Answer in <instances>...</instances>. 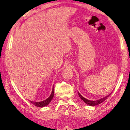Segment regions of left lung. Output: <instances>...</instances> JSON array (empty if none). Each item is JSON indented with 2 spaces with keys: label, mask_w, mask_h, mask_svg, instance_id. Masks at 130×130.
Instances as JSON below:
<instances>
[{
  "label": "left lung",
  "mask_w": 130,
  "mask_h": 130,
  "mask_svg": "<svg viewBox=\"0 0 130 130\" xmlns=\"http://www.w3.org/2000/svg\"><path fill=\"white\" fill-rule=\"evenodd\" d=\"M112 92H111V93L109 94L108 95L104 96V97L102 98H101L100 99H99V100H97V101H90V100H88V99H87L86 98H85L84 97H83V96L79 92H78V95L79 96V97L81 98L82 100L85 103H86L87 105H88V106H96V105H98L99 104L102 103V102H104L105 100H106V99H107V98H108V96H109L110 95H111Z\"/></svg>",
  "instance_id": "obj_1"
}]
</instances>
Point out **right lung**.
I'll list each match as a JSON object with an SVG mask.
<instances>
[{
	"label": "right lung",
	"instance_id": "add662e5",
	"mask_svg": "<svg viewBox=\"0 0 130 130\" xmlns=\"http://www.w3.org/2000/svg\"><path fill=\"white\" fill-rule=\"evenodd\" d=\"M54 87H53L50 96L48 98L45 99V100H44L43 101H41V102H34V101H29V102H31L32 104L35 105L36 106H37V107H43L47 106L50 103V102L51 101L52 98H54Z\"/></svg>",
	"mask_w": 130,
	"mask_h": 130
}]
</instances>
